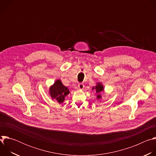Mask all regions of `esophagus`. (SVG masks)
<instances>
[{"label":"esophagus","instance_id":"obj_1","mask_svg":"<svg viewBox=\"0 0 156 156\" xmlns=\"http://www.w3.org/2000/svg\"><path fill=\"white\" fill-rule=\"evenodd\" d=\"M84 85L83 83H79L78 84V87L80 89V90H83V89L84 88Z\"/></svg>","mask_w":156,"mask_h":156}]
</instances>
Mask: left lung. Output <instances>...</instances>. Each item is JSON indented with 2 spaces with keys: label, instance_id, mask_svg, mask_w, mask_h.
Wrapping results in <instances>:
<instances>
[{
  "label": "left lung",
  "instance_id": "1",
  "mask_svg": "<svg viewBox=\"0 0 156 156\" xmlns=\"http://www.w3.org/2000/svg\"><path fill=\"white\" fill-rule=\"evenodd\" d=\"M94 89H95V90H96V93L98 94V95L97 96V98L98 99L101 98V96L99 94H100L101 92L104 91V87H103V86L101 83H98V85L95 87H93V90H94Z\"/></svg>",
  "mask_w": 156,
  "mask_h": 156
}]
</instances>
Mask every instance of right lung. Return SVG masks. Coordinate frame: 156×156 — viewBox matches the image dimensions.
<instances>
[{
	"instance_id": "obj_1",
	"label": "right lung",
	"mask_w": 156,
	"mask_h": 156,
	"mask_svg": "<svg viewBox=\"0 0 156 156\" xmlns=\"http://www.w3.org/2000/svg\"><path fill=\"white\" fill-rule=\"evenodd\" d=\"M68 87L63 86L60 80H57L53 86L50 88V94L52 99H54L59 103L63 102L65 96L69 93Z\"/></svg>"
}]
</instances>
